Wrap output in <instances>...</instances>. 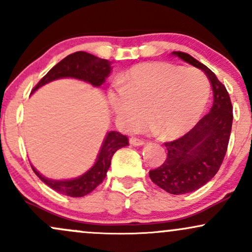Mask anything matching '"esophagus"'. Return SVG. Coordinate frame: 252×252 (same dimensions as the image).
<instances>
[{"label": "esophagus", "mask_w": 252, "mask_h": 252, "mask_svg": "<svg viewBox=\"0 0 252 252\" xmlns=\"http://www.w3.org/2000/svg\"><path fill=\"white\" fill-rule=\"evenodd\" d=\"M129 142H130V144H131V146H135V147L143 146V144H144V141L141 140V138H137V137H130Z\"/></svg>", "instance_id": "obj_1"}]
</instances>
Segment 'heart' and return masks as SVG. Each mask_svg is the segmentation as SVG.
<instances>
[{"mask_svg": "<svg viewBox=\"0 0 252 252\" xmlns=\"http://www.w3.org/2000/svg\"><path fill=\"white\" fill-rule=\"evenodd\" d=\"M109 103L126 129H137L147 118L161 138H175L194 126L206 108L210 83L202 72L166 62L132 66L118 79Z\"/></svg>", "mask_w": 252, "mask_h": 252, "instance_id": "b5f03b06", "label": "heart"}]
</instances>
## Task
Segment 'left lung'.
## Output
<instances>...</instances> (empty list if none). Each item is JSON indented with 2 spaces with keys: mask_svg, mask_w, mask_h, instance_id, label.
Listing matches in <instances>:
<instances>
[{
  "mask_svg": "<svg viewBox=\"0 0 252 252\" xmlns=\"http://www.w3.org/2000/svg\"><path fill=\"white\" fill-rule=\"evenodd\" d=\"M172 54L204 71L213 90V105L209 114L187 134L164 143L166 160L149 172L155 185L179 195L200 189L217 174L226 154L233 114L227 90L207 66L185 52Z\"/></svg>",
  "mask_w": 252,
  "mask_h": 252,
  "instance_id": "obj_1",
  "label": "left lung"
}]
</instances>
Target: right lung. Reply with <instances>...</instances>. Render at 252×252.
<instances>
[{
	"label": "right lung",
	"instance_id": "right-lung-1",
	"mask_svg": "<svg viewBox=\"0 0 252 252\" xmlns=\"http://www.w3.org/2000/svg\"><path fill=\"white\" fill-rule=\"evenodd\" d=\"M111 72V63L106 59H100L86 52H76L70 56L63 58L60 63H58L54 67H52L46 76H43L40 82L36 84L35 90L41 88L45 84L59 78H76V79L84 80V82L92 84L94 86H100L105 82V78ZM129 144L128 137L118 131H110L104 140L102 148L98 154L97 161L85 174L72 180H52L45 178L32 166L34 173L37 175L42 182H45L52 189L62 193L67 196H84L91 193L98 185L103 182L106 176L111 158L118 149Z\"/></svg>",
	"mask_w": 252,
	"mask_h": 252
}]
</instances>
